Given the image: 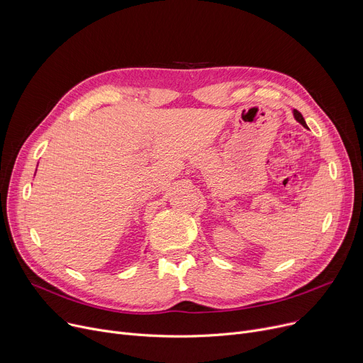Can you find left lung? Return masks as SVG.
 I'll return each mask as SVG.
<instances>
[{
	"label": "left lung",
	"mask_w": 363,
	"mask_h": 363,
	"mask_svg": "<svg viewBox=\"0 0 363 363\" xmlns=\"http://www.w3.org/2000/svg\"><path fill=\"white\" fill-rule=\"evenodd\" d=\"M293 114H294V119H296L298 123H301L304 128H308V125H306V122H304V119H303V116H301V113H300V111L293 110Z\"/></svg>",
	"instance_id": "8db88e82"
}]
</instances>
